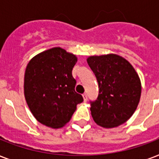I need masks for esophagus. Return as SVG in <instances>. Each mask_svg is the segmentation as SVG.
I'll return each instance as SVG.
<instances>
[{
  "label": "esophagus",
  "mask_w": 159,
  "mask_h": 159,
  "mask_svg": "<svg viewBox=\"0 0 159 159\" xmlns=\"http://www.w3.org/2000/svg\"><path fill=\"white\" fill-rule=\"evenodd\" d=\"M82 97H83V101H84V102H86L87 101V95L85 93V94L82 95Z\"/></svg>",
  "instance_id": "esophagus-1"
}]
</instances>
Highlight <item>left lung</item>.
<instances>
[{
	"instance_id": "left-lung-1",
	"label": "left lung",
	"mask_w": 159,
	"mask_h": 159,
	"mask_svg": "<svg viewBox=\"0 0 159 159\" xmlns=\"http://www.w3.org/2000/svg\"><path fill=\"white\" fill-rule=\"evenodd\" d=\"M87 63L97 77L99 96L91 102L94 121L105 129L125 123L138 107L140 101V78L130 62L116 53L93 55Z\"/></svg>"
}]
</instances>
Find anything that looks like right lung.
<instances>
[{"mask_svg": "<svg viewBox=\"0 0 159 159\" xmlns=\"http://www.w3.org/2000/svg\"><path fill=\"white\" fill-rule=\"evenodd\" d=\"M77 57L60 47L35 55L26 66L24 94L31 113L43 125L62 128L83 102L72 75Z\"/></svg>", "mask_w": 159, "mask_h": 159, "instance_id": "1", "label": "right lung"}]
</instances>
